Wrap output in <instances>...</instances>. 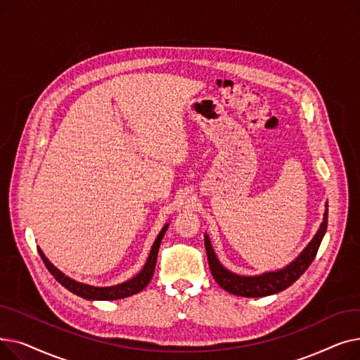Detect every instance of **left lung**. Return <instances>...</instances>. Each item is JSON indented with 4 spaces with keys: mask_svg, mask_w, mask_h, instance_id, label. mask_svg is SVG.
Returning a JSON list of instances; mask_svg holds the SVG:
<instances>
[{
    "mask_svg": "<svg viewBox=\"0 0 360 360\" xmlns=\"http://www.w3.org/2000/svg\"><path fill=\"white\" fill-rule=\"evenodd\" d=\"M328 207V205H326ZM327 219H328V209H326L324 213V220L321 223L319 229L314 239L309 242L308 247L300 252V255L290 262L288 267L277 270V271H270L261 276H238L235 273H231L229 270H226L221 264L219 262L213 247L210 243L209 236H204V245H205V252H207V259H209V266L210 271L217 281V285L224 289L226 292H229L236 296H243V297H262V296H269L278 293L281 290H285L286 288L292 286L293 283L307 271V269L311 266V262L314 261L318 248L321 245V240H323L326 231H327Z\"/></svg>",
    "mask_w": 360,
    "mask_h": 360,
    "instance_id": "obj_1",
    "label": "left lung"
}]
</instances>
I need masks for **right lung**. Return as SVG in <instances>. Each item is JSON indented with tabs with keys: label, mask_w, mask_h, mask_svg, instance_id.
I'll list each match as a JSON object with an SVG mask.
<instances>
[{
	"label": "right lung",
	"mask_w": 360,
	"mask_h": 360,
	"mask_svg": "<svg viewBox=\"0 0 360 360\" xmlns=\"http://www.w3.org/2000/svg\"><path fill=\"white\" fill-rule=\"evenodd\" d=\"M166 224L165 228L160 231L159 236L156 238L155 243H153V248L150 251V255L147 258V262L144 269L136 276L132 277L131 280L121 283V285L117 286H110V288H94V286H89V285H83V283L75 281L70 277H67L65 274H63L58 269H55L52 264L48 261V258L44 255V252L41 251V248H37L39 251V255L42 258V261L45 262L46 269L49 270V273L56 278V281L61 283V285L68 289L70 292H72L74 295L82 296L84 299H90V300H113V299H122L131 295H136L139 292H141L147 285L148 281L153 277L155 273V267H156V261H158V252H159V247H160V242L163 239V235L167 229Z\"/></svg>",
	"instance_id": "add662e5"
}]
</instances>
